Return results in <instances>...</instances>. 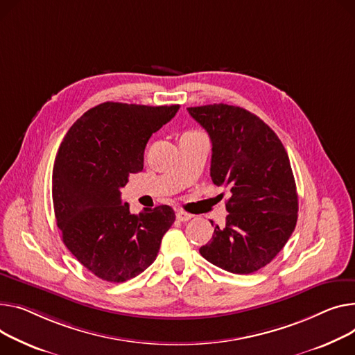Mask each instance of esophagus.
I'll list each match as a JSON object with an SVG mask.
<instances>
[{
  "instance_id": "esophagus-1",
  "label": "esophagus",
  "mask_w": 355,
  "mask_h": 355,
  "mask_svg": "<svg viewBox=\"0 0 355 355\" xmlns=\"http://www.w3.org/2000/svg\"><path fill=\"white\" fill-rule=\"evenodd\" d=\"M177 220L178 221H181V223H185V221H188V220H191L193 218V216L191 214H188V212H184V211H177Z\"/></svg>"
}]
</instances>
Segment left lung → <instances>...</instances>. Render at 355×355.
Returning a JSON list of instances; mask_svg holds the SVG:
<instances>
[{"label":"left lung","instance_id":"8db88e82","mask_svg":"<svg viewBox=\"0 0 355 355\" xmlns=\"http://www.w3.org/2000/svg\"><path fill=\"white\" fill-rule=\"evenodd\" d=\"M187 110L211 138L212 182L231 191L225 227L216 225L200 254L228 272H255L272 261L297 224L288 154L277 134L244 108L212 104Z\"/></svg>","mask_w":355,"mask_h":355}]
</instances>
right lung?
Masks as SVG:
<instances>
[{
	"label": "right lung",
	"instance_id": "1",
	"mask_svg": "<svg viewBox=\"0 0 355 355\" xmlns=\"http://www.w3.org/2000/svg\"><path fill=\"white\" fill-rule=\"evenodd\" d=\"M180 105L103 103L64 137L53 170V204L62 241L94 275L124 282L150 267L175 221L168 205L131 214L121 200L130 174L144 167V150Z\"/></svg>",
	"mask_w": 355,
	"mask_h": 355
}]
</instances>
